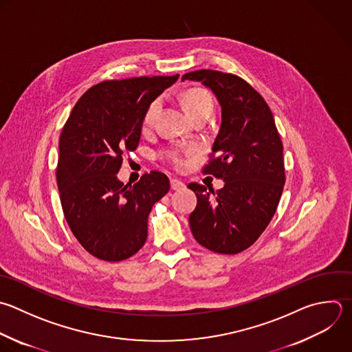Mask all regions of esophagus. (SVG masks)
I'll return each mask as SVG.
<instances>
[{"instance_id":"34e87169","label":"esophagus","mask_w":352,"mask_h":352,"mask_svg":"<svg viewBox=\"0 0 352 352\" xmlns=\"http://www.w3.org/2000/svg\"><path fill=\"white\" fill-rule=\"evenodd\" d=\"M170 188H172L173 191L183 190V188H184V183L180 182V180H177V179H172V180H170Z\"/></svg>"}]
</instances>
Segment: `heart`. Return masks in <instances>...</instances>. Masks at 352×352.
<instances>
[{
	"label": "heart",
	"mask_w": 352,
	"mask_h": 352,
	"mask_svg": "<svg viewBox=\"0 0 352 352\" xmlns=\"http://www.w3.org/2000/svg\"><path fill=\"white\" fill-rule=\"evenodd\" d=\"M183 106L191 120L199 116H210L213 110V98L204 88H188L182 94ZM162 102L160 98L154 99L146 109L143 116V129H148L161 111ZM161 157L172 164L175 168H183L186 164V153L179 147H169L161 153Z\"/></svg>",
	"instance_id": "obj_1"
}]
</instances>
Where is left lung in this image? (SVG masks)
<instances>
[{"label": "left lung", "mask_w": 352, "mask_h": 352, "mask_svg": "<svg viewBox=\"0 0 352 352\" xmlns=\"http://www.w3.org/2000/svg\"><path fill=\"white\" fill-rule=\"evenodd\" d=\"M201 81L221 106V125L202 173L224 182L214 191L190 183L197 208L190 214L195 241L204 248L236 254L252 246L271 221L285 184L283 146L263 96L245 80L216 70L187 73Z\"/></svg>", "instance_id": "8db88e82"}]
</instances>
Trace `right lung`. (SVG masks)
Returning a JSON list of instances; mask_svg holds the SVG:
<instances>
[{
  "label": "right lung",
  "mask_w": 352,
  "mask_h": 352,
  "mask_svg": "<svg viewBox=\"0 0 352 352\" xmlns=\"http://www.w3.org/2000/svg\"><path fill=\"white\" fill-rule=\"evenodd\" d=\"M177 78L103 81L80 98L63 126L56 168L63 213L82 248L100 260L122 261L142 249L151 208L170 188L157 170L133 186L117 173L139 146L147 106Z\"/></svg>",
  "instance_id": "obj_1"
}]
</instances>
